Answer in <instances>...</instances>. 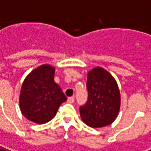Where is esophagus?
I'll return each instance as SVG.
<instances>
[{
  "label": "esophagus",
  "mask_w": 151,
  "mask_h": 151,
  "mask_svg": "<svg viewBox=\"0 0 151 151\" xmlns=\"http://www.w3.org/2000/svg\"><path fill=\"white\" fill-rule=\"evenodd\" d=\"M74 101V97H70L68 98V102H69V103H73Z\"/></svg>",
  "instance_id": "34e87169"
}]
</instances>
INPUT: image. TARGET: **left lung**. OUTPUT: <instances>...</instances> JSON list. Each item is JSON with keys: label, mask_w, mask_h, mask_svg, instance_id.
I'll return each instance as SVG.
<instances>
[{"label": "left lung", "mask_w": 151, "mask_h": 151, "mask_svg": "<svg viewBox=\"0 0 151 151\" xmlns=\"http://www.w3.org/2000/svg\"><path fill=\"white\" fill-rule=\"evenodd\" d=\"M88 97L80 106V116L85 124L93 128L108 126L117 117L121 95L116 81L110 73L96 67L88 73Z\"/></svg>", "instance_id": "8db88e82"}]
</instances>
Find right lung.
I'll return each instance as SVG.
<instances>
[{
  "instance_id": "obj_1",
  "label": "right lung",
  "mask_w": 151,
  "mask_h": 151,
  "mask_svg": "<svg viewBox=\"0 0 151 151\" xmlns=\"http://www.w3.org/2000/svg\"><path fill=\"white\" fill-rule=\"evenodd\" d=\"M55 68L43 64L29 73L24 80L19 107L26 118L37 124H45L54 118L59 106L67 101L61 88L54 82Z\"/></svg>"
}]
</instances>
